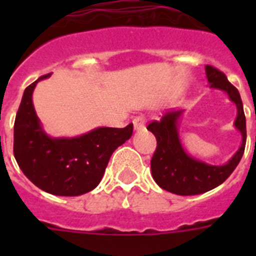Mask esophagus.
<instances>
[{"mask_svg": "<svg viewBox=\"0 0 256 256\" xmlns=\"http://www.w3.org/2000/svg\"><path fill=\"white\" fill-rule=\"evenodd\" d=\"M144 124H146L144 116H136L133 119V128H134V130H142L144 128Z\"/></svg>", "mask_w": 256, "mask_h": 256, "instance_id": "obj_1", "label": "esophagus"}]
</instances>
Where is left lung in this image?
<instances>
[{
    "label": "left lung",
    "mask_w": 256,
    "mask_h": 256,
    "mask_svg": "<svg viewBox=\"0 0 256 256\" xmlns=\"http://www.w3.org/2000/svg\"><path fill=\"white\" fill-rule=\"evenodd\" d=\"M206 79L212 90L227 94L236 105L237 116L234 126L242 137L238 150L226 164H209L191 156L180 141V119L183 110L168 112L162 120L148 124V130L156 137L158 146L151 159V173L159 187L165 191L180 196L200 195L216 188L230 177L242 158L246 144V119L242 101L234 86L228 82L227 76L216 68L205 66Z\"/></svg>",
    "instance_id": "left-lung-1"
}]
</instances>
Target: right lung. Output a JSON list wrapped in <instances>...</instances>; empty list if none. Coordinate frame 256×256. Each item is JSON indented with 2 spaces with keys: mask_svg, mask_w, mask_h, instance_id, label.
<instances>
[{
  "mask_svg": "<svg viewBox=\"0 0 256 256\" xmlns=\"http://www.w3.org/2000/svg\"><path fill=\"white\" fill-rule=\"evenodd\" d=\"M50 76H40L24 91L14 124V155L38 188L56 196L83 195L98 186L112 154L130 138L133 124L98 126L76 137H51L33 105L36 86Z\"/></svg>",
  "mask_w": 256,
  "mask_h": 256,
  "instance_id": "1",
  "label": "right lung"
}]
</instances>
